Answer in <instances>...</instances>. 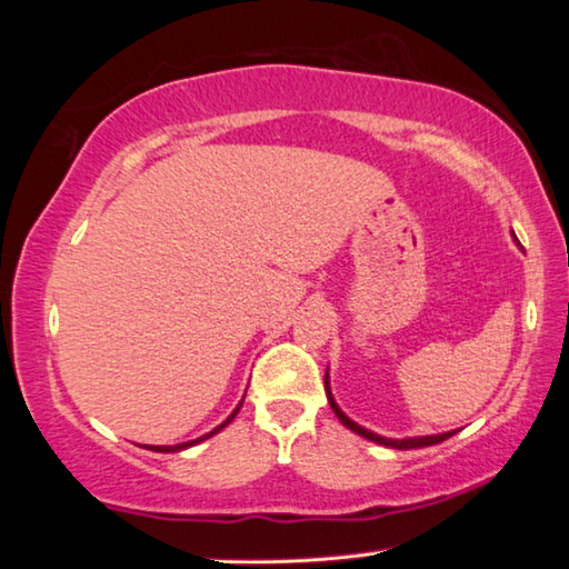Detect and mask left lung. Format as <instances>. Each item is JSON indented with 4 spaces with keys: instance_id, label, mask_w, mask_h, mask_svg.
<instances>
[{
    "instance_id": "obj_1",
    "label": "left lung",
    "mask_w": 569,
    "mask_h": 569,
    "mask_svg": "<svg viewBox=\"0 0 569 569\" xmlns=\"http://www.w3.org/2000/svg\"><path fill=\"white\" fill-rule=\"evenodd\" d=\"M512 238H515V243L519 246V240H517V236H515V233H512ZM323 387H326V397H329L331 409H333L336 417H339V421L343 423V427H349L351 431H356V435L363 437V439H369V441H377V445H381V447H391V449H417V447H431V445H439V441H445V439H449L451 435H455V431H445V435L409 437V439H387V437H381V435H373V431L363 429L361 423H356L353 419L346 417V413L341 411L339 403H336L333 393H331V383H329V371H326V377H323Z\"/></svg>"
}]
</instances>
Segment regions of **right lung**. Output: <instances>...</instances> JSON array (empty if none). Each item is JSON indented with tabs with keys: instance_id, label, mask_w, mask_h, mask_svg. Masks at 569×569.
Instances as JSON below:
<instances>
[{
	"instance_id": "add662e5",
	"label": "right lung",
	"mask_w": 569,
	"mask_h": 569,
	"mask_svg": "<svg viewBox=\"0 0 569 569\" xmlns=\"http://www.w3.org/2000/svg\"><path fill=\"white\" fill-rule=\"evenodd\" d=\"M240 407H243V401H240V403H238V407L233 409V413H230V417H228V419H226L223 423H218V427H216L213 431H208V435H203V437H198V439H192V441H182V445H172V447H148V449H150V451H162V455H170V451H182V449H188V447H196V445H200V441H203V439H208V437H213V435H218V431H220V429H223V427H228V423L236 419V413L240 411Z\"/></svg>"
}]
</instances>
